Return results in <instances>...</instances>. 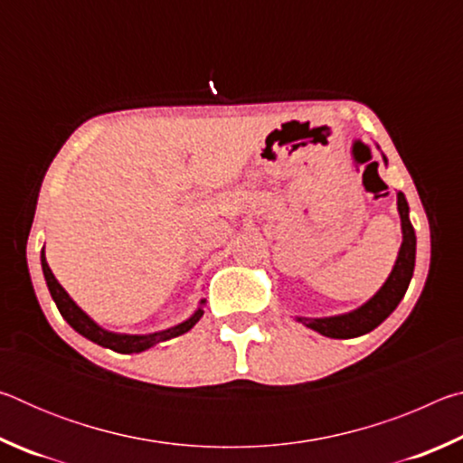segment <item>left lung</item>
Masks as SVG:
<instances>
[{
	"mask_svg": "<svg viewBox=\"0 0 463 463\" xmlns=\"http://www.w3.org/2000/svg\"><path fill=\"white\" fill-rule=\"evenodd\" d=\"M383 163L388 165V159L382 155ZM398 214H401V226H402V245L398 249V257L394 268H392L388 279L383 286L375 292L370 300L364 302L362 307L345 312V315L335 317H323V318H308V317H296L298 323L312 328L331 339H354V336H362L365 333L373 331L380 326L392 312L396 310L398 304L409 289L414 271V257H417V234L411 224L409 218V202H406L404 194L398 192Z\"/></svg>",
	"mask_w": 463,
	"mask_h": 463,
	"instance_id": "obj_1",
	"label": "left lung"
}]
</instances>
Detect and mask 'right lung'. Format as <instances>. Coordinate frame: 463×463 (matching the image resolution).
<instances>
[{"mask_svg":"<svg viewBox=\"0 0 463 463\" xmlns=\"http://www.w3.org/2000/svg\"><path fill=\"white\" fill-rule=\"evenodd\" d=\"M41 263H43V273H44V279H46V286H49V292L52 296L54 304H57V308L61 312V317L67 320L69 325H71L77 333L83 335L85 339H90L93 343L101 345V347L106 349H112L116 354H140V351H146L155 347L156 343L161 341H167V339H174V336H179L190 331V328L198 323L203 315V304L206 300H200V307L198 310L194 312L190 318H185L184 323H179L171 328H165V331H156V333H146V335H128V333H114V331H108V328L99 326L96 320H93L88 312H83L80 307H77L75 300L71 296L65 292V288H62L57 278L52 276V271L49 268V263H46V257H44V249L41 253Z\"/></svg>","mask_w":463,"mask_h":463,"instance_id":"add662e5","label":"right lung"}]
</instances>
